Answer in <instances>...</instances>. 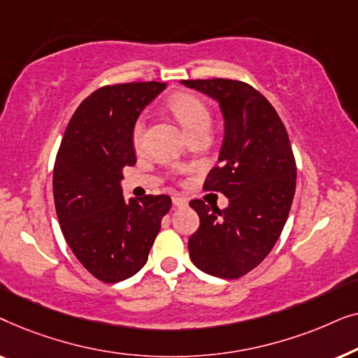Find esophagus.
Listing matches in <instances>:
<instances>
[{"label":"esophagus","instance_id":"1","mask_svg":"<svg viewBox=\"0 0 358 358\" xmlns=\"http://www.w3.org/2000/svg\"><path fill=\"white\" fill-rule=\"evenodd\" d=\"M173 205H174V207H178V208L187 207V200L182 199V197H179V195H174V197H173Z\"/></svg>","mask_w":358,"mask_h":358}]
</instances>
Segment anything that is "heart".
<instances>
[{"label":"heart","mask_w":358,"mask_h":358,"mask_svg":"<svg viewBox=\"0 0 358 358\" xmlns=\"http://www.w3.org/2000/svg\"><path fill=\"white\" fill-rule=\"evenodd\" d=\"M169 107L176 115V119L179 120V124L182 125V129L185 130L187 136L199 130L210 129V124H212L210 112L207 109V106L203 104V101L199 99L197 96L189 94V92H180V94L171 97ZM143 131V120L138 119L134 124V129H131V143H134L135 148H140L141 146Z\"/></svg>","instance_id":"obj_1"}]
</instances>
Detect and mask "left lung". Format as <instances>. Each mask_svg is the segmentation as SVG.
Instances as JSON below:
<instances>
[{
	"mask_svg": "<svg viewBox=\"0 0 358 358\" xmlns=\"http://www.w3.org/2000/svg\"><path fill=\"white\" fill-rule=\"evenodd\" d=\"M182 85L213 97L224 119L220 164L203 189L222 192L220 210L190 202L200 227L189 238V254L200 271L239 278L257 267L275 246L290 213L296 163L285 125L271 102L236 80H185Z\"/></svg>",
	"mask_w": 358,
	"mask_h": 358,
	"instance_id": "left-lung-1",
	"label": "left lung"
}]
</instances>
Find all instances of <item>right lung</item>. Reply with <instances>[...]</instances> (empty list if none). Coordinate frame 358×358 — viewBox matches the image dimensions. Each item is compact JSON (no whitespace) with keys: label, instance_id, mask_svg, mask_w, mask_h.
Here are the masks:
<instances>
[{"label":"right lung","instance_id":"1","mask_svg":"<svg viewBox=\"0 0 358 358\" xmlns=\"http://www.w3.org/2000/svg\"><path fill=\"white\" fill-rule=\"evenodd\" d=\"M164 83L102 86L81 102L53 166V199L63 236L91 275L117 283L148 261L168 195L125 200L120 179L136 163L131 129Z\"/></svg>","mask_w":358,"mask_h":358}]
</instances>
